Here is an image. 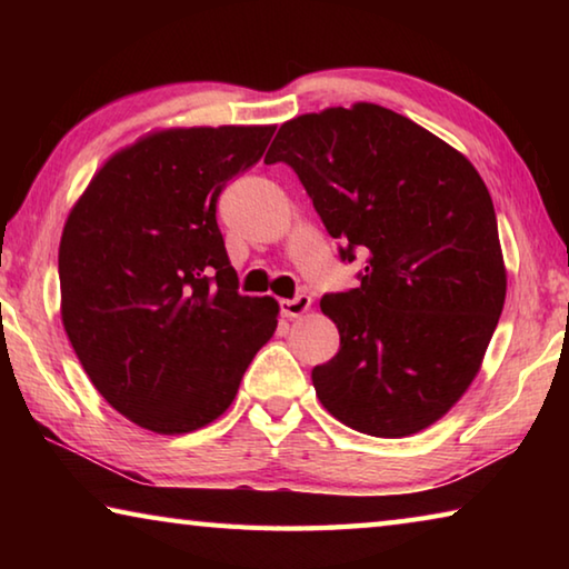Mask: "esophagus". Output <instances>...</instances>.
Instances as JSON below:
<instances>
[{"instance_id":"esophagus-1","label":"esophagus","mask_w":569,"mask_h":569,"mask_svg":"<svg viewBox=\"0 0 569 569\" xmlns=\"http://www.w3.org/2000/svg\"><path fill=\"white\" fill-rule=\"evenodd\" d=\"M278 306H281V316H286V319H298V316H303L311 308V296L298 293L296 298H286Z\"/></svg>"}]
</instances>
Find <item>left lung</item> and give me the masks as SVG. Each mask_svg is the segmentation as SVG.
Wrapping results in <instances>:
<instances>
[{
	"label": "left lung",
	"mask_w": 569,
	"mask_h": 569,
	"mask_svg": "<svg viewBox=\"0 0 569 569\" xmlns=\"http://www.w3.org/2000/svg\"><path fill=\"white\" fill-rule=\"evenodd\" d=\"M266 162L293 168L341 261L366 256L359 288L321 298L341 346L311 371L316 397L361 435L427 429L477 377L505 306L485 180L437 134L371 102L283 122Z\"/></svg>",
	"instance_id": "obj_1"
}]
</instances>
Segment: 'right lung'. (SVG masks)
<instances>
[{"label":"right lung","instance_id":"add662e5","mask_svg":"<svg viewBox=\"0 0 569 569\" xmlns=\"http://www.w3.org/2000/svg\"><path fill=\"white\" fill-rule=\"evenodd\" d=\"M271 124L160 130L104 162L60 240L62 323L104 401L156 435H188L233 403L278 326L238 293L216 206L261 160Z\"/></svg>","mask_w":569,"mask_h":569}]
</instances>
